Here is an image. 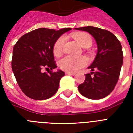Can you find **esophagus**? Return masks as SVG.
I'll list each match as a JSON object with an SVG mask.
<instances>
[{
	"label": "esophagus",
	"mask_w": 133,
	"mask_h": 133,
	"mask_svg": "<svg viewBox=\"0 0 133 133\" xmlns=\"http://www.w3.org/2000/svg\"><path fill=\"white\" fill-rule=\"evenodd\" d=\"M66 75H75V72H65Z\"/></svg>",
	"instance_id": "1"
}]
</instances>
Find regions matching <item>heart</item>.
I'll return each instance as SVG.
<instances>
[{
	"instance_id": "heart-1",
	"label": "heart",
	"mask_w": 133,
	"mask_h": 133,
	"mask_svg": "<svg viewBox=\"0 0 133 133\" xmlns=\"http://www.w3.org/2000/svg\"><path fill=\"white\" fill-rule=\"evenodd\" d=\"M73 38L82 47H88L92 43V38L88 33L86 32H77L73 34ZM65 37L61 36L55 42L53 46V53L55 56H61L63 50ZM88 62L87 58L84 56L74 57L72 56H66L61 58L58 62L60 68L66 72H76L80 69L87 64Z\"/></svg>"
}]
</instances>
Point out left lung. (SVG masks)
<instances>
[{
	"label": "left lung",
	"instance_id": "8db88e82",
	"mask_svg": "<svg viewBox=\"0 0 133 133\" xmlns=\"http://www.w3.org/2000/svg\"><path fill=\"white\" fill-rule=\"evenodd\" d=\"M75 29L88 32L97 44L96 57L88 67L95 72L86 74L84 83L78 86V91L90 99H101L112 92L118 82L123 62L121 44L109 30L94 26Z\"/></svg>",
	"mask_w": 133,
	"mask_h": 133
}]
</instances>
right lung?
<instances>
[{"label": "right lung", "instance_id": "obj_1", "mask_svg": "<svg viewBox=\"0 0 133 133\" xmlns=\"http://www.w3.org/2000/svg\"><path fill=\"white\" fill-rule=\"evenodd\" d=\"M70 30L35 29L23 35L15 44L12 69L18 86L28 97L39 101L48 99L58 90L64 72L58 70L46 73L42 72V69L53 70L57 67L53 46L61 35Z\"/></svg>", "mask_w": 133, "mask_h": 133}]
</instances>
